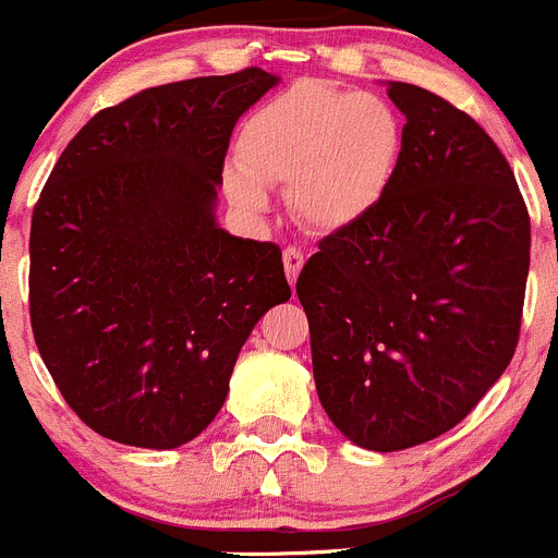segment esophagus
Returning a JSON list of instances; mask_svg holds the SVG:
<instances>
[{
    "mask_svg": "<svg viewBox=\"0 0 558 558\" xmlns=\"http://www.w3.org/2000/svg\"><path fill=\"white\" fill-rule=\"evenodd\" d=\"M302 264H305V253H302V247H296V245L286 247L283 267H286V278H289V283H296V275H300Z\"/></svg>",
    "mask_w": 558,
    "mask_h": 558,
    "instance_id": "esophagus-1",
    "label": "esophagus"
}]
</instances>
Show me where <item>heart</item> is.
I'll use <instances>...</instances> for the list:
<instances>
[{
  "instance_id": "1",
  "label": "heart",
  "mask_w": 558,
  "mask_h": 558,
  "mask_svg": "<svg viewBox=\"0 0 558 558\" xmlns=\"http://www.w3.org/2000/svg\"><path fill=\"white\" fill-rule=\"evenodd\" d=\"M402 154V121L375 94L305 81L258 107L238 143L240 170L223 178L243 210L267 207L264 185H289L291 207L315 229H342L367 216L391 185Z\"/></svg>"
}]
</instances>
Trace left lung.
I'll list each match as a JSON object with an SVG mask.
<instances>
[{
	"mask_svg": "<svg viewBox=\"0 0 558 558\" xmlns=\"http://www.w3.org/2000/svg\"><path fill=\"white\" fill-rule=\"evenodd\" d=\"M384 199L318 243L296 278L313 375L331 424L369 451L446 435L519 345L529 213L475 118L410 83Z\"/></svg>",
	"mask_w": 558,
	"mask_h": 558,
	"instance_id": "1",
	"label": "left lung"
}]
</instances>
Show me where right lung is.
<instances>
[{
	"instance_id": "obj_1",
	"label": "right lung",
	"mask_w": 558,
	"mask_h": 558,
	"mask_svg": "<svg viewBox=\"0 0 558 558\" xmlns=\"http://www.w3.org/2000/svg\"><path fill=\"white\" fill-rule=\"evenodd\" d=\"M275 83L245 66L145 88L99 110L45 180L32 331L64 402L107 440H194L256 320L291 296L280 247L213 216L234 123Z\"/></svg>"
}]
</instances>
